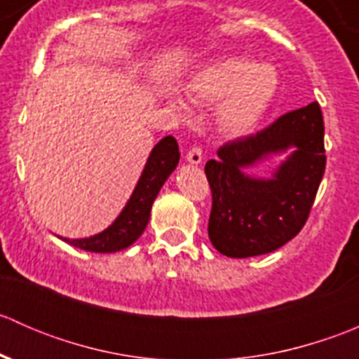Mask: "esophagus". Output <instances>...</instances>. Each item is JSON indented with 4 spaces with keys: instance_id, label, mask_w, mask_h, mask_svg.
I'll return each instance as SVG.
<instances>
[{
    "instance_id": "1",
    "label": "esophagus",
    "mask_w": 359,
    "mask_h": 359,
    "mask_svg": "<svg viewBox=\"0 0 359 359\" xmlns=\"http://www.w3.org/2000/svg\"><path fill=\"white\" fill-rule=\"evenodd\" d=\"M186 159L191 163V165H200L203 161V153L198 146H193L189 151H187Z\"/></svg>"
}]
</instances>
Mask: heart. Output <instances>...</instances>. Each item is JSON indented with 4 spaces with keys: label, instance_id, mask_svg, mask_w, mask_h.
I'll return each mask as SVG.
<instances>
[{
    "label": "heart",
    "instance_id": "1",
    "mask_svg": "<svg viewBox=\"0 0 359 359\" xmlns=\"http://www.w3.org/2000/svg\"><path fill=\"white\" fill-rule=\"evenodd\" d=\"M280 86L276 69L269 64H255L243 57H224L205 64L186 85L193 102L213 106L215 125L229 139L247 137L259 126L269 111ZM177 109L186 111V104L173 100Z\"/></svg>",
    "mask_w": 359,
    "mask_h": 359
}]
</instances>
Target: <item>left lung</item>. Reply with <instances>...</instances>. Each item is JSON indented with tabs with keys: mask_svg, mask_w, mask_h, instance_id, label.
Here are the masks:
<instances>
[{
	"mask_svg": "<svg viewBox=\"0 0 359 359\" xmlns=\"http://www.w3.org/2000/svg\"><path fill=\"white\" fill-rule=\"evenodd\" d=\"M325 126L313 102L278 118L255 135L227 142L205 165L212 189L208 236L222 255H264L295 238L309 217L325 173ZM288 152L271 180L248 176L271 154Z\"/></svg>",
	"mask_w": 359,
	"mask_h": 359,
	"instance_id": "1",
	"label": "left lung"
}]
</instances>
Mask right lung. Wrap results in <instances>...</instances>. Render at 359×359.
Instances as JSON below:
<instances>
[{
	"instance_id": "right-lung-1",
	"label": "right lung",
	"mask_w": 359,
	"mask_h": 359,
	"mask_svg": "<svg viewBox=\"0 0 359 359\" xmlns=\"http://www.w3.org/2000/svg\"><path fill=\"white\" fill-rule=\"evenodd\" d=\"M179 144L172 135H166L153 147L132 196L107 229L90 238H79V240L60 238V240L67 241L69 245L79 250L95 253H112L128 248L139 240L140 234L147 227L151 206L156 200L165 180L179 165Z\"/></svg>"
}]
</instances>
